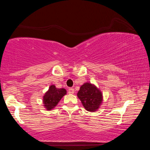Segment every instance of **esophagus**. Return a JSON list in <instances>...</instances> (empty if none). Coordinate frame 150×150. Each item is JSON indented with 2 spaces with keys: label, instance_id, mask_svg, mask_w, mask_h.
<instances>
[{
  "label": "esophagus",
  "instance_id": "esophagus-1",
  "mask_svg": "<svg viewBox=\"0 0 150 150\" xmlns=\"http://www.w3.org/2000/svg\"><path fill=\"white\" fill-rule=\"evenodd\" d=\"M68 93H69V94H73V93H74V88H69V89H68Z\"/></svg>",
  "mask_w": 150,
  "mask_h": 150
}]
</instances>
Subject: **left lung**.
I'll return each instance as SVG.
<instances>
[{"label":"left lung","instance_id":"1","mask_svg":"<svg viewBox=\"0 0 150 150\" xmlns=\"http://www.w3.org/2000/svg\"><path fill=\"white\" fill-rule=\"evenodd\" d=\"M102 93L95 86L88 83L81 86L77 93L83 106L90 112L96 111L98 108L102 103Z\"/></svg>","mask_w":150,"mask_h":150}]
</instances>
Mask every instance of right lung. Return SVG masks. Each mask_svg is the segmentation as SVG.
Listing matches in <instances>:
<instances>
[{"mask_svg":"<svg viewBox=\"0 0 150 150\" xmlns=\"http://www.w3.org/2000/svg\"><path fill=\"white\" fill-rule=\"evenodd\" d=\"M65 94L66 90L65 88H57L55 85H51L43 99L45 108L47 110L54 108Z\"/></svg>","mask_w":150,"mask_h":150,"instance_id":"1","label":"right lung"}]
</instances>
